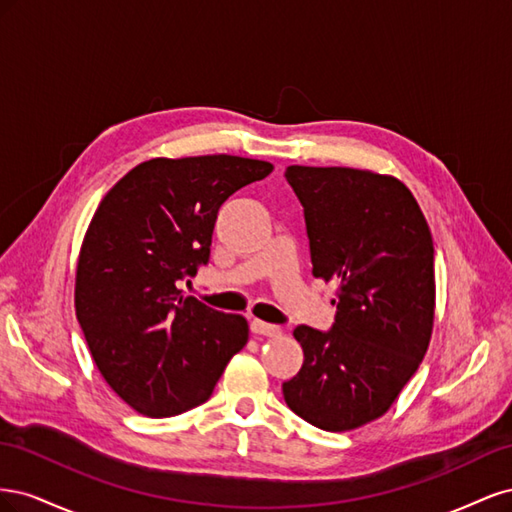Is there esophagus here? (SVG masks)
Segmentation results:
<instances>
[{"instance_id":"1","label":"esophagus","mask_w":512,"mask_h":512,"mask_svg":"<svg viewBox=\"0 0 512 512\" xmlns=\"http://www.w3.org/2000/svg\"><path fill=\"white\" fill-rule=\"evenodd\" d=\"M250 329H252L254 335H265V337L282 335L280 327H275V324H267V322H262V320H252L250 322Z\"/></svg>"}]
</instances>
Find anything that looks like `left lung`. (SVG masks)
I'll return each mask as SVG.
<instances>
[{
  "mask_svg": "<svg viewBox=\"0 0 512 512\" xmlns=\"http://www.w3.org/2000/svg\"><path fill=\"white\" fill-rule=\"evenodd\" d=\"M284 177L303 205L312 273L337 284L331 329H294L305 359L284 399L314 427L350 431L393 406L427 352L431 230L395 177L342 166H288Z\"/></svg>",
  "mask_w": 512,
  "mask_h": 512,
  "instance_id": "left-lung-1",
  "label": "left lung"
}]
</instances>
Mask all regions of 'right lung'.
<instances>
[{"label": "right lung", "mask_w": 512, "mask_h": 512, "mask_svg": "<svg viewBox=\"0 0 512 512\" xmlns=\"http://www.w3.org/2000/svg\"><path fill=\"white\" fill-rule=\"evenodd\" d=\"M273 170L239 156L156 158L134 166L94 213L74 305L91 356L130 408L164 418L211 397L250 327L179 282L209 262L224 200Z\"/></svg>", "instance_id": "obj_1"}]
</instances>
